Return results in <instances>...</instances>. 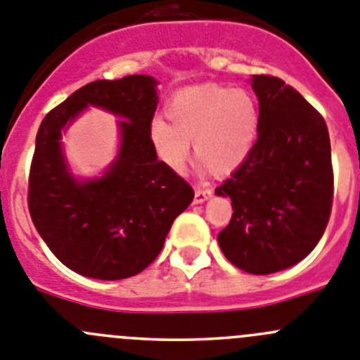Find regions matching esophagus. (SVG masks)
Listing matches in <instances>:
<instances>
[{
	"instance_id": "esophagus-1",
	"label": "esophagus",
	"mask_w": 360,
	"mask_h": 360,
	"mask_svg": "<svg viewBox=\"0 0 360 360\" xmlns=\"http://www.w3.org/2000/svg\"><path fill=\"white\" fill-rule=\"evenodd\" d=\"M211 193H213V190H211L207 184H195V199H193V202L195 204H200L204 202V200H207L211 197Z\"/></svg>"
}]
</instances>
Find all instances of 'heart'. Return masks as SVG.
<instances>
[{
	"label": "heart",
	"instance_id": "heart-1",
	"mask_svg": "<svg viewBox=\"0 0 360 360\" xmlns=\"http://www.w3.org/2000/svg\"><path fill=\"white\" fill-rule=\"evenodd\" d=\"M167 117L154 119L149 139L163 163L183 172L193 142L197 160L214 174L238 169L257 140L259 110L247 90L220 85L177 92L167 104Z\"/></svg>",
	"mask_w": 360,
	"mask_h": 360
}]
</instances>
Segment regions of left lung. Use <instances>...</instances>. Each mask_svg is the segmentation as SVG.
Masks as SVG:
<instances>
[{
  "label": "left lung",
  "instance_id": "1",
  "mask_svg": "<svg viewBox=\"0 0 360 360\" xmlns=\"http://www.w3.org/2000/svg\"><path fill=\"white\" fill-rule=\"evenodd\" d=\"M259 133L247 160L214 190L231 197L233 217L218 233L227 259L268 275L311 254L327 229L334 199L325 119L291 85L254 76Z\"/></svg>",
  "mask_w": 360,
  "mask_h": 360
}]
</instances>
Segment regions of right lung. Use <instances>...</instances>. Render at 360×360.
<instances>
[{
  "label": "right lung",
  "mask_w": 360,
  "mask_h": 360,
  "mask_svg": "<svg viewBox=\"0 0 360 360\" xmlns=\"http://www.w3.org/2000/svg\"><path fill=\"white\" fill-rule=\"evenodd\" d=\"M89 103L123 117V143L108 173L78 184L66 172L59 136ZM156 104V82L131 74L82 86L40 122L28 176L30 217L49 250L76 274L101 281L140 274L193 200V188L158 160L150 143Z\"/></svg>",
  "instance_id": "obj_1"
}]
</instances>
